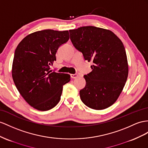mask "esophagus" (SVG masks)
Listing matches in <instances>:
<instances>
[{
  "label": "esophagus",
  "mask_w": 148,
  "mask_h": 148,
  "mask_svg": "<svg viewBox=\"0 0 148 148\" xmlns=\"http://www.w3.org/2000/svg\"><path fill=\"white\" fill-rule=\"evenodd\" d=\"M77 76H78V75L77 74H71V78H73V79L77 78Z\"/></svg>",
  "instance_id": "1"
}]
</instances>
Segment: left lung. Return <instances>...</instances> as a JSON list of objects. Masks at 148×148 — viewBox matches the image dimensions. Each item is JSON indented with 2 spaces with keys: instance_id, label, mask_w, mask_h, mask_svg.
Wrapping results in <instances>:
<instances>
[{
  "instance_id": "8db88e82",
  "label": "left lung",
  "mask_w": 148,
  "mask_h": 148,
  "mask_svg": "<svg viewBox=\"0 0 148 148\" xmlns=\"http://www.w3.org/2000/svg\"><path fill=\"white\" fill-rule=\"evenodd\" d=\"M75 48L85 60L92 61V71L84 77L86 86L79 91L87 106L102 110L115 103L122 92L128 75V64L124 45L109 30L84 26L69 30Z\"/></svg>"
}]
</instances>
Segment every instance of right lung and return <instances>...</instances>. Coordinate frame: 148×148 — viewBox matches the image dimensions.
Masks as SVG:
<instances>
[{
	"mask_svg": "<svg viewBox=\"0 0 148 148\" xmlns=\"http://www.w3.org/2000/svg\"><path fill=\"white\" fill-rule=\"evenodd\" d=\"M69 39L68 31H37L24 37L15 51L12 75L25 101L37 110H50L60 99L69 74L51 70L60 45Z\"/></svg>",
	"mask_w": 148,
	"mask_h": 148,
	"instance_id": "add662e5",
	"label": "right lung"
}]
</instances>
